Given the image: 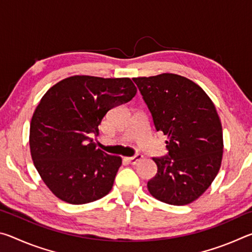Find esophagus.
<instances>
[{"label":"esophagus","mask_w":252,"mask_h":252,"mask_svg":"<svg viewBox=\"0 0 252 252\" xmlns=\"http://www.w3.org/2000/svg\"><path fill=\"white\" fill-rule=\"evenodd\" d=\"M142 158H143V156L140 155V153H138V155H135L133 157L126 158V161L129 162V163H131V164H136L139 161L142 160Z\"/></svg>","instance_id":"esophagus-1"}]
</instances>
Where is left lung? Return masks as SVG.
<instances>
[{"mask_svg": "<svg viewBox=\"0 0 252 252\" xmlns=\"http://www.w3.org/2000/svg\"><path fill=\"white\" fill-rule=\"evenodd\" d=\"M133 81L156 130L168 135V156L153 158L158 172L148 181L149 192L173 206L193 202L210 187L222 161V126L216 106L185 76L162 73Z\"/></svg>", "mask_w": 252, "mask_h": 252, "instance_id": "8db88e82", "label": "left lung"}]
</instances>
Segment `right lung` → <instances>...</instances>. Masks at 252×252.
Listing matches in <instances>:
<instances>
[{
	"instance_id": "1",
	"label": "right lung",
	"mask_w": 252,
	"mask_h": 252,
	"mask_svg": "<svg viewBox=\"0 0 252 252\" xmlns=\"http://www.w3.org/2000/svg\"><path fill=\"white\" fill-rule=\"evenodd\" d=\"M136 88L129 78L73 75L50 88L34 111L30 126L33 163L52 193L71 204L103 198L122 164L90 138L102 119L129 102Z\"/></svg>"
}]
</instances>
